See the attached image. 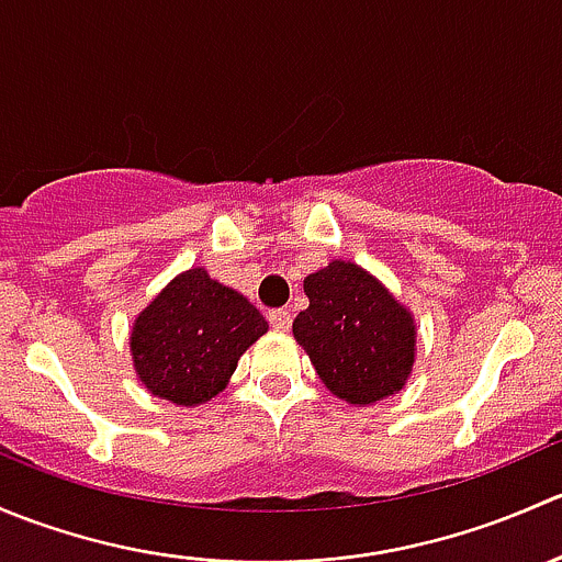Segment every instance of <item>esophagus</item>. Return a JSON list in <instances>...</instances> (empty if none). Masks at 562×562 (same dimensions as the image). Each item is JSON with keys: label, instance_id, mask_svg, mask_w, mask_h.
Wrapping results in <instances>:
<instances>
[{"label": "esophagus", "instance_id": "1", "mask_svg": "<svg viewBox=\"0 0 562 562\" xmlns=\"http://www.w3.org/2000/svg\"><path fill=\"white\" fill-rule=\"evenodd\" d=\"M269 323L274 331H288V328H291V313H288V310H271Z\"/></svg>", "mask_w": 562, "mask_h": 562}]
</instances>
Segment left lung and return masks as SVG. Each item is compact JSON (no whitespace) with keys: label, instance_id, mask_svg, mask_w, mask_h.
<instances>
[{"label":"left lung","instance_id":"obj_1","mask_svg":"<svg viewBox=\"0 0 562 562\" xmlns=\"http://www.w3.org/2000/svg\"><path fill=\"white\" fill-rule=\"evenodd\" d=\"M310 307L293 321L326 389L350 405L400 394L416 361V323L370 271L331 260L304 280Z\"/></svg>","mask_w":562,"mask_h":562}]
</instances>
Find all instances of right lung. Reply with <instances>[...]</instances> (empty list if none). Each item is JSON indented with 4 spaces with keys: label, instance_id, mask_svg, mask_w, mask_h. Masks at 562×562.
Instances as JSON below:
<instances>
[{
    "label": "right lung",
    "instance_id": "right-lung-1",
    "mask_svg": "<svg viewBox=\"0 0 562 562\" xmlns=\"http://www.w3.org/2000/svg\"><path fill=\"white\" fill-rule=\"evenodd\" d=\"M269 331L266 317L206 269L173 277L133 323L130 350L140 383L192 407L228 386L241 353Z\"/></svg>",
    "mask_w": 562,
    "mask_h": 562
}]
</instances>
